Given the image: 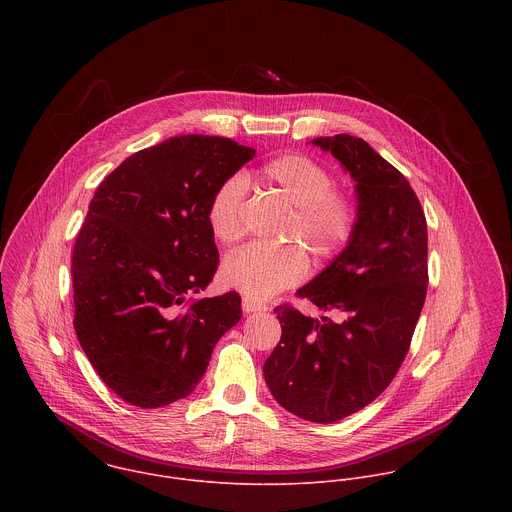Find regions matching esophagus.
<instances>
[{
  "instance_id": "34e87169",
  "label": "esophagus",
  "mask_w": 512,
  "mask_h": 512,
  "mask_svg": "<svg viewBox=\"0 0 512 512\" xmlns=\"http://www.w3.org/2000/svg\"><path fill=\"white\" fill-rule=\"evenodd\" d=\"M242 309L246 313H256V311H266L268 307L256 299H250V297H242Z\"/></svg>"
}]
</instances>
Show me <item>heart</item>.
<instances>
[{
    "label": "heart",
    "instance_id": "heart-1",
    "mask_svg": "<svg viewBox=\"0 0 512 512\" xmlns=\"http://www.w3.org/2000/svg\"><path fill=\"white\" fill-rule=\"evenodd\" d=\"M260 179L293 209L286 242L301 244L317 262L337 258L351 244L361 222V205L353 191L333 185V175L325 165L301 153H284L262 165ZM244 195V177L232 175L220 183L209 201L207 222L222 246L238 242L244 234ZM305 274L307 258L297 246L278 250L246 246L230 254L220 270L228 288L256 301L292 288Z\"/></svg>",
    "mask_w": 512,
    "mask_h": 512
}]
</instances>
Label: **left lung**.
<instances>
[{
    "label": "left lung",
    "mask_w": 512,
    "mask_h": 512,
    "mask_svg": "<svg viewBox=\"0 0 512 512\" xmlns=\"http://www.w3.org/2000/svg\"><path fill=\"white\" fill-rule=\"evenodd\" d=\"M355 181L361 222L351 244L297 295L337 319L290 305L264 378L282 408L333 424L368 406L402 365L428 290V224L408 179L365 140L315 138Z\"/></svg>",
    "instance_id": "8db88e82"
}]
</instances>
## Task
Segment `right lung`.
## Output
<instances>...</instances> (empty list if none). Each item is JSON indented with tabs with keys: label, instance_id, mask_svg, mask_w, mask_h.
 <instances>
[{
	"label": "right lung",
	"instance_id": "1",
	"mask_svg": "<svg viewBox=\"0 0 512 512\" xmlns=\"http://www.w3.org/2000/svg\"><path fill=\"white\" fill-rule=\"evenodd\" d=\"M254 155L230 138L177 136L130 155L98 185L74 242V331L122 400L161 408L189 396L240 321L236 292L187 297L219 266L209 201Z\"/></svg>",
	"mask_w": 512,
	"mask_h": 512
}]
</instances>
